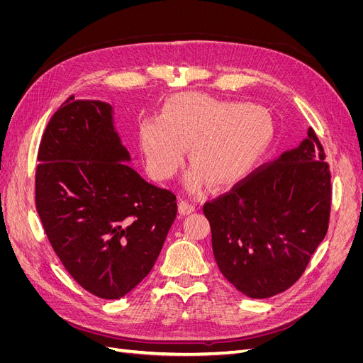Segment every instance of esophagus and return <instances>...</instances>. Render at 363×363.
I'll use <instances>...</instances> for the list:
<instances>
[{"label":"esophagus","instance_id":"34e87169","mask_svg":"<svg viewBox=\"0 0 363 363\" xmlns=\"http://www.w3.org/2000/svg\"><path fill=\"white\" fill-rule=\"evenodd\" d=\"M179 212H180L182 216L191 215V213L195 212V206L191 204V203H188V201H183V200H182V201L179 203Z\"/></svg>","mask_w":363,"mask_h":363}]
</instances>
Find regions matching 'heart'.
I'll return each mask as SVG.
<instances>
[{"mask_svg": "<svg viewBox=\"0 0 363 363\" xmlns=\"http://www.w3.org/2000/svg\"><path fill=\"white\" fill-rule=\"evenodd\" d=\"M269 139V119L259 107L194 92L171 96L162 116L144 118L139 124V144L152 179H172L189 148L192 167L184 184L192 194L207 183L219 189L245 179Z\"/></svg>", "mask_w": 363, "mask_h": 363, "instance_id": "obj_1", "label": "heart"}]
</instances>
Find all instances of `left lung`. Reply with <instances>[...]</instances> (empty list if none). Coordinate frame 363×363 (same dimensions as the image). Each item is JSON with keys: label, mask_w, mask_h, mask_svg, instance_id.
<instances>
[{"label": "left lung", "mask_w": 363, "mask_h": 363, "mask_svg": "<svg viewBox=\"0 0 363 363\" xmlns=\"http://www.w3.org/2000/svg\"><path fill=\"white\" fill-rule=\"evenodd\" d=\"M330 201V171L309 128L298 147L204 204L219 271L250 298L286 291L323 242Z\"/></svg>", "instance_id": "obj_1"}]
</instances>
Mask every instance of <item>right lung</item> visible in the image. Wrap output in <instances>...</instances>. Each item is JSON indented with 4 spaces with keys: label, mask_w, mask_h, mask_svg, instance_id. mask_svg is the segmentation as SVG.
<instances>
[{
    "label": "right lung",
    "mask_w": 363,
    "mask_h": 363,
    "mask_svg": "<svg viewBox=\"0 0 363 363\" xmlns=\"http://www.w3.org/2000/svg\"><path fill=\"white\" fill-rule=\"evenodd\" d=\"M115 108L71 95L39 147L36 208L74 280L104 300L144 280L177 216L175 195L145 182L115 127Z\"/></svg>",
    "instance_id": "right-lung-1"
}]
</instances>
